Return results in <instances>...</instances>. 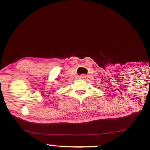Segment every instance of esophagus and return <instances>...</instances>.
<instances>
[{
    "mask_svg": "<svg viewBox=\"0 0 150 150\" xmlns=\"http://www.w3.org/2000/svg\"><path fill=\"white\" fill-rule=\"evenodd\" d=\"M80 78L81 79H85V78H86V75H82L80 77Z\"/></svg>",
    "mask_w": 150,
    "mask_h": 150,
    "instance_id": "esophagus-1",
    "label": "esophagus"
}]
</instances>
